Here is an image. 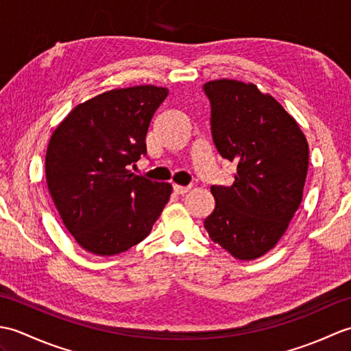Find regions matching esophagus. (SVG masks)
Listing matches in <instances>:
<instances>
[{"label":"esophagus","instance_id":"34e87169","mask_svg":"<svg viewBox=\"0 0 351 351\" xmlns=\"http://www.w3.org/2000/svg\"><path fill=\"white\" fill-rule=\"evenodd\" d=\"M190 190V187H182V185H173V191L176 195H185Z\"/></svg>","mask_w":351,"mask_h":351}]
</instances>
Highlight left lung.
Returning <instances> with one entry per match:
<instances>
[{
    "label": "left lung",
    "instance_id": "left-lung-1",
    "mask_svg": "<svg viewBox=\"0 0 351 351\" xmlns=\"http://www.w3.org/2000/svg\"><path fill=\"white\" fill-rule=\"evenodd\" d=\"M211 106V137L219 155L237 166L234 184L213 185L214 211L204 226L238 259L273 249L299 210L309 147L299 125L255 84L215 80L204 84Z\"/></svg>",
    "mask_w": 351,
    "mask_h": 351
}]
</instances>
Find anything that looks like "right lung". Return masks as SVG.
<instances>
[{
  "label": "right lung",
  "mask_w": 351,
  "mask_h": 351,
  "mask_svg": "<svg viewBox=\"0 0 351 351\" xmlns=\"http://www.w3.org/2000/svg\"><path fill=\"white\" fill-rule=\"evenodd\" d=\"M166 87L116 88L80 104L49 140L47 184L66 229L87 252L111 256L151 234L171 185L131 173Z\"/></svg>",
  "instance_id": "right-lung-1"
}]
</instances>
